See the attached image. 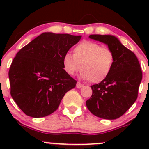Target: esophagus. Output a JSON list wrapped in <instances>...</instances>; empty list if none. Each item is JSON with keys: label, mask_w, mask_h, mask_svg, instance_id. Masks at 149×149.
I'll return each instance as SVG.
<instances>
[{"label": "esophagus", "mask_w": 149, "mask_h": 149, "mask_svg": "<svg viewBox=\"0 0 149 149\" xmlns=\"http://www.w3.org/2000/svg\"><path fill=\"white\" fill-rule=\"evenodd\" d=\"M84 86V84H81L80 82H77V84H76V87H77L78 88H82V87Z\"/></svg>", "instance_id": "34e87169"}]
</instances>
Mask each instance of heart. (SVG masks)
Wrapping results in <instances>:
<instances>
[{
    "instance_id": "1",
    "label": "heart",
    "mask_w": 149,
    "mask_h": 149,
    "mask_svg": "<svg viewBox=\"0 0 149 149\" xmlns=\"http://www.w3.org/2000/svg\"><path fill=\"white\" fill-rule=\"evenodd\" d=\"M115 62L111 49L92 41L81 42L73 49V55L67 52L63 57V66L68 74L73 76L79 70L82 79L100 83L109 75Z\"/></svg>"
}]
</instances>
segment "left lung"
I'll use <instances>...</instances> for the list:
<instances>
[{"mask_svg": "<svg viewBox=\"0 0 149 149\" xmlns=\"http://www.w3.org/2000/svg\"><path fill=\"white\" fill-rule=\"evenodd\" d=\"M89 38L104 43L115 55L109 76L100 83L91 86L92 95L86 104L95 116L115 120L124 115L136 102L142 71L137 57L112 35L91 34Z\"/></svg>", "mask_w": 149, "mask_h": 149, "instance_id": "8db88e82", "label": "left lung"}]
</instances>
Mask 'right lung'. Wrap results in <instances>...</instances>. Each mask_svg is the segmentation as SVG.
I'll return each mask as SVG.
<instances>
[{
  "label": "right lung",
  "instance_id": "right-lung-1",
  "mask_svg": "<svg viewBox=\"0 0 149 149\" xmlns=\"http://www.w3.org/2000/svg\"><path fill=\"white\" fill-rule=\"evenodd\" d=\"M81 36L45 32L16 54L8 77L10 95L26 115L42 118L58 108L76 81L65 71L63 57Z\"/></svg>",
  "mask_w": 149,
  "mask_h": 149
}]
</instances>
